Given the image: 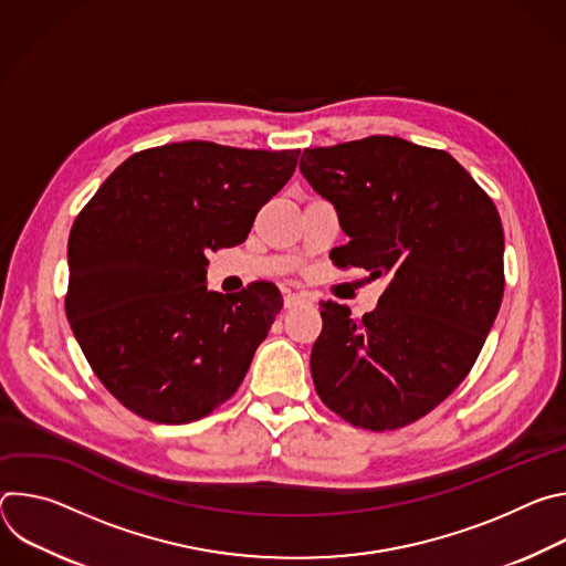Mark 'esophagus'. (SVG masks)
<instances>
[{
  "label": "esophagus",
  "instance_id": "34e87169",
  "mask_svg": "<svg viewBox=\"0 0 566 566\" xmlns=\"http://www.w3.org/2000/svg\"><path fill=\"white\" fill-rule=\"evenodd\" d=\"M311 300H308V295H304V293H286L284 295V306L286 308H297V306H302V304H308Z\"/></svg>",
  "mask_w": 566,
  "mask_h": 566
}]
</instances>
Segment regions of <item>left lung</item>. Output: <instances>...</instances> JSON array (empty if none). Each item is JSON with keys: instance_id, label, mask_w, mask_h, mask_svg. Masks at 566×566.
<instances>
[{"instance_id": "8db88e82", "label": "left lung", "mask_w": 566, "mask_h": 566, "mask_svg": "<svg viewBox=\"0 0 566 566\" xmlns=\"http://www.w3.org/2000/svg\"><path fill=\"white\" fill-rule=\"evenodd\" d=\"M300 170L349 237L334 264L387 277L363 317L319 302L315 391L356 428H406L459 387L486 343L504 297L500 212L448 151L396 136L304 149Z\"/></svg>"}]
</instances>
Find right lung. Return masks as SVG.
I'll return each mask as SVG.
<instances>
[{"label": "right lung", "mask_w": 566, "mask_h": 566, "mask_svg": "<svg viewBox=\"0 0 566 566\" xmlns=\"http://www.w3.org/2000/svg\"><path fill=\"white\" fill-rule=\"evenodd\" d=\"M297 156L208 140L149 147L75 217L66 317L94 374L129 412L192 423L244 380L282 293L273 282L208 291L206 255L249 237Z\"/></svg>", "instance_id": "1"}]
</instances>
